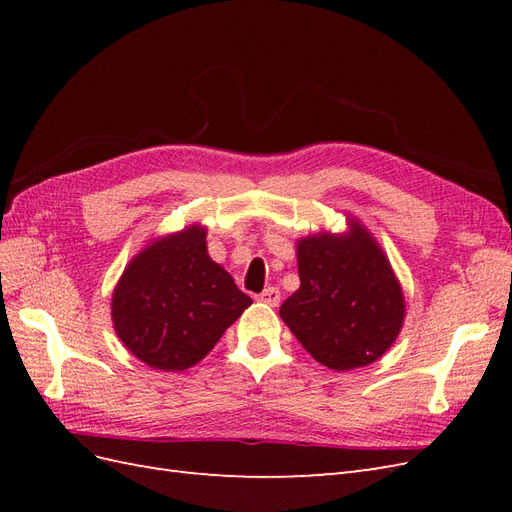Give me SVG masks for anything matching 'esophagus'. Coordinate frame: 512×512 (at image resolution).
<instances>
[{
	"instance_id": "esophagus-1",
	"label": "esophagus",
	"mask_w": 512,
	"mask_h": 512,
	"mask_svg": "<svg viewBox=\"0 0 512 512\" xmlns=\"http://www.w3.org/2000/svg\"><path fill=\"white\" fill-rule=\"evenodd\" d=\"M260 303H265V305H269V307H275V305H280V299H282V294H280V290L277 288H273V286H269V288H265L262 290L258 297H256Z\"/></svg>"
}]
</instances>
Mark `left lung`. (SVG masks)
<instances>
[{
	"mask_svg": "<svg viewBox=\"0 0 512 512\" xmlns=\"http://www.w3.org/2000/svg\"><path fill=\"white\" fill-rule=\"evenodd\" d=\"M299 290L280 316L318 363L348 371L378 361L404 327L406 299L376 237L348 215L346 232L297 241Z\"/></svg>",
	"mask_w": 512,
	"mask_h": 512,
	"instance_id": "left-lung-1",
	"label": "left lung"
}]
</instances>
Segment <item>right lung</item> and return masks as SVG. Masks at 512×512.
<instances>
[{
	"label": "right lung",
	"instance_id": "right-lung-1",
	"mask_svg": "<svg viewBox=\"0 0 512 512\" xmlns=\"http://www.w3.org/2000/svg\"><path fill=\"white\" fill-rule=\"evenodd\" d=\"M252 299L211 260L207 228L151 239L123 269L111 299L113 329L138 361L183 371L203 361Z\"/></svg>",
	"mask_w": 512,
	"mask_h": 512
}]
</instances>
